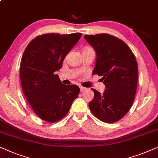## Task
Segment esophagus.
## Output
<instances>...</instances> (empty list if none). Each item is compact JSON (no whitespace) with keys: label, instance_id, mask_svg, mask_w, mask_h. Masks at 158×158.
Listing matches in <instances>:
<instances>
[{"label":"esophagus","instance_id":"34e87169","mask_svg":"<svg viewBox=\"0 0 158 158\" xmlns=\"http://www.w3.org/2000/svg\"><path fill=\"white\" fill-rule=\"evenodd\" d=\"M79 88H80V90H81V92H82V91H85V90L86 89V88H85V87H81H81H79Z\"/></svg>","mask_w":158,"mask_h":158}]
</instances>
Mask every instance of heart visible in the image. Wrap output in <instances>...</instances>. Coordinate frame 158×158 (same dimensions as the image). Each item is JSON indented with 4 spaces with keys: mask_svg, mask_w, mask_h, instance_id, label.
<instances>
[{
    "mask_svg": "<svg viewBox=\"0 0 158 158\" xmlns=\"http://www.w3.org/2000/svg\"><path fill=\"white\" fill-rule=\"evenodd\" d=\"M89 50H92V48H90V47H85V48H84V49H83V52L89 51Z\"/></svg>",
    "mask_w": 158,
    "mask_h": 158,
    "instance_id": "heart-1",
    "label": "heart"
}]
</instances>
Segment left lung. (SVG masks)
<instances>
[{
  "mask_svg": "<svg viewBox=\"0 0 158 158\" xmlns=\"http://www.w3.org/2000/svg\"><path fill=\"white\" fill-rule=\"evenodd\" d=\"M95 50L93 74L102 77L103 93L94 89L89 108L94 116L106 123L121 119L130 110L135 98L138 66L131 50L124 42L108 34L85 35Z\"/></svg>",
  "mask_w": 158,
  "mask_h": 158,
  "instance_id": "1",
  "label": "left lung"
}]
</instances>
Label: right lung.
<instances>
[{
	"mask_svg": "<svg viewBox=\"0 0 158 158\" xmlns=\"http://www.w3.org/2000/svg\"><path fill=\"white\" fill-rule=\"evenodd\" d=\"M81 37V33L39 35L23 53L20 64L23 92L34 112L43 121H60L79 95V87L62 84L56 71Z\"/></svg>",
	"mask_w": 158,
	"mask_h": 158,
	"instance_id": "add662e5",
	"label": "right lung"
}]
</instances>
